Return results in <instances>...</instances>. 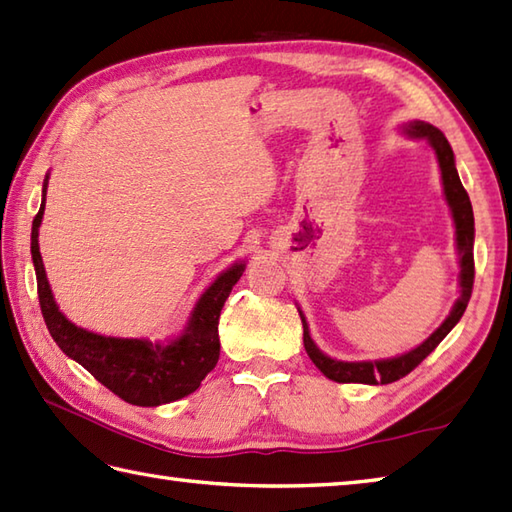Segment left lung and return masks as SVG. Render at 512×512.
I'll use <instances>...</instances> for the list:
<instances>
[{"label": "left lung", "instance_id": "left-lung-1", "mask_svg": "<svg viewBox=\"0 0 512 512\" xmlns=\"http://www.w3.org/2000/svg\"><path fill=\"white\" fill-rule=\"evenodd\" d=\"M404 133L415 139H426L430 148L435 150L439 170H442V184H444V195L450 206V215H453L455 222V244L459 253V297L450 310V315L444 319L442 326H439L433 335H430L424 344L417 348L408 350L404 355L390 357V359H375V362H342V359H333L324 355L322 350L315 346L313 339H310V330L306 324V317L302 310H299V317H302L304 324V348L308 357L313 359V364L322 370V373L339 384H393L397 379L406 377L410 370L419 366L424 359L433 353L437 344L455 328V324L462 319L464 310L468 306L470 293H473V282H475V259H473V244H475V217H473V206H470V197L462 186V179L457 175L455 168V155L453 148H450L448 139L439 128L426 122H408L404 126Z\"/></svg>", "mask_w": 512, "mask_h": 512}]
</instances>
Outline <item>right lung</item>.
Instances as JSON below:
<instances>
[{
  "label": "right lung",
  "instance_id": "obj_1",
  "mask_svg": "<svg viewBox=\"0 0 512 512\" xmlns=\"http://www.w3.org/2000/svg\"><path fill=\"white\" fill-rule=\"evenodd\" d=\"M46 188L48 175L42 188V206L33 219L30 255H33L37 275L39 306H42L44 322L55 344L70 359L82 364L97 382H102L117 397L133 406H162L195 393L219 359V313H222L230 290L242 277L246 264L235 262L224 270L197 299L184 333L168 339L166 344L90 333V330L68 322L48 284L42 253H39V224L44 217Z\"/></svg>",
  "mask_w": 512,
  "mask_h": 512
}]
</instances>
